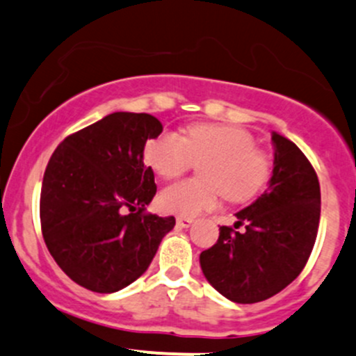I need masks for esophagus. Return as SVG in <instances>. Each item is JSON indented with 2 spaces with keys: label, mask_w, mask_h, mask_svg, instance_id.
<instances>
[{
  "label": "esophagus",
  "mask_w": 356,
  "mask_h": 356,
  "mask_svg": "<svg viewBox=\"0 0 356 356\" xmlns=\"http://www.w3.org/2000/svg\"><path fill=\"white\" fill-rule=\"evenodd\" d=\"M175 223H177V227H181V228H188V227L193 225L194 220L189 218V216H177Z\"/></svg>",
  "instance_id": "esophagus-1"
}]
</instances>
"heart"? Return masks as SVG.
Listing matches in <instances>:
<instances>
[{
    "mask_svg": "<svg viewBox=\"0 0 356 356\" xmlns=\"http://www.w3.org/2000/svg\"><path fill=\"white\" fill-rule=\"evenodd\" d=\"M145 162L162 179L184 174L193 163L201 167V179L182 181L160 193L159 204L172 215L194 216L216 207L218 196L232 203L256 197L271 177L273 163L266 152L245 129L227 124H193L182 136L162 133L145 143Z\"/></svg>",
    "mask_w": 356,
    "mask_h": 356,
    "instance_id": "b5f03b06",
    "label": "heart"
}]
</instances>
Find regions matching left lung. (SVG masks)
<instances>
[{"label":"left lung","instance_id":"left-lung-1","mask_svg":"<svg viewBox=\"0 0 356 356\" xmlns=\"http://www.w3.org/2000/svg\"><path fill=\"white\" fill-rule=\"evenodd\" d=\"M269 188L220 227L215 245L200 256L209 285L237 304H256L290 285L307 264L321 218V188L302 149L278 133ZM245 225L242 232L235 227Z\"/></svg>","mask_w":356,"mask_h":356}]
</instances>
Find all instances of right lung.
Listing matches in <instances>:
<instances>
[{
    "label": "right lung",
    "instance_id": "right-lung-1",
    "mask_svg": "<svg viewBox=\"0 0 356 356\" xmlns=\"http://www.w3.org/2000/svg\"><path fill=\"white\" fill-rule=\"evenodd\" d=\"M162 129L149 114L114 112L52 153L40 191L42 237L58 266L87 290L131 285L175 225L174 216L145 211L156 184L143 149Z\"/></svg>",
    "mask_w": 356,
    "mask_h": 356
}]
</instances>
